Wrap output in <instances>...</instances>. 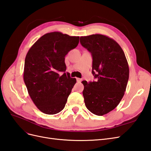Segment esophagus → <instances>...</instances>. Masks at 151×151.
<instances>
[{"label": "esophagus", "mask_w": 151, "mask_h": 151, "mask_svg": "<svg viewBox=\"0 0 151 151\" xmlns=\"http://www.w3.org/2000/svg\"><path fill=\"white\" fill-rule=\"evenodd\" d=\"M77 81L78 82V83H81V82L82 81V79H80V78H77Z\"/></svg>", "instance_id": "34e87169"}]
</instances>
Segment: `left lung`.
<instances>
[{"label": "left lung", "mask_w": 151, "mask_h": 151, "mask_svg": "<svg viewBox=\"0 0 151 151\" xmlns=\"http://www.w3.org/2000/svg\"><path fill=\"white\" fill-rule=\"evenodd\" d=\"M80 42L92 55V73L96 81H83L86 108L102 116L115 109L125 94L129 67L125 53L111 38L96 34L81 36Z\"/></svg>", "instance_id": "1"}]
</instances>
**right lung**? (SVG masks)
Listing matches in <instances>:
<instances>
[{"instance_id":"1","label":"right lung","mask_w":151,"mask_h":151,"mask_svg":"<svg viewBox=\"0 0 151 151\" xmlns=\"http://www.w3.org/2000/svg\"><path fill=\"white\" fill-rule=\"evenodd\" d=\"M79 42V36L52 32L42 36L27 53L24 83L32 101L45 114L55 115L65 106L76 79L65 72V57Z\"/></svg>"}]
</instances>
